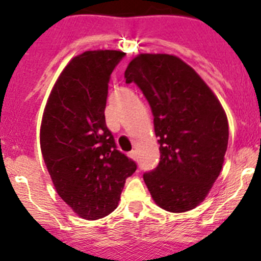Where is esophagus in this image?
I'll use <instances>...</instances> for the list:
<instances>
[{
    "mask_svg": "<svg viewBox=\"0 0 261 261\" xmlns=\"http://www.w3.org/2000/svg\"><path fill=\"white\" fill-rule=\"evenodd\" d=\"M128 156H130L131 159H134V160H138V152H136L135 150H133V151H130Z\"/></svg>",
    "mask_w": 261,
    "mask_h": 261,
    "instance_id": "esophagus-1",
    "label": "esophagus"
}]
</instances>
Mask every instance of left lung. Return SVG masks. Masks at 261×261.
Returning a JSON list of instances; mask_svg holds the SVG:
<instances>
[{
  "label": "left lung",
  "instance_id": "8db88e82",
  "mask_svg": "<svg viewBox=\"0 0 261 261\" xmlns=\"http://www.w3.org/2000/svg\"><path fill=\"white\" fill-rule=\"evenodd\" d=\"M151 107L160 162L144 174L155 203L169 212L193 210L220 175L228 122L217 97L178 57L140 54L125 72Z\"/></svg>",
  "mask_w": 261,
  "mask_h": 261
}]
</instances>
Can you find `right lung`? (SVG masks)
I'll return each instance as SVG.
<instances>
[{
  "label": "right lung",
  "instance_id": "add662e5",
  "mask_svg": "<svg viewBox=\"0 0 261 261\" xmlns=\"http://www.w3.org/2000/svg\"><path fill=\"white\" fill-rule=\"evenodd\" d=\"M125 57L89 50L74 57L53 87L44 110L40 146L60 198L84 220L117 207L136 163L118 151L105 120L109 82Z\"/></svg>",
  "mask_w": 261,
  "mask_h": 261
}]
</instances>
